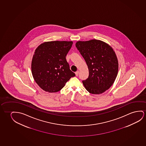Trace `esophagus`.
Returning a JSON list of instances; mask_svg holds the SVG:
<instances>
[{"label":"esophagus","instance_id":"34e87169","mask_svg":"<svg viewBox=\"0 0 146 146\" xmlns=\"http://www.w3.org/2000/svg\"><path fill=\"white\" fill-rule=\"evenodd\" d=\"M79 71L78 70V71H76V72H75V74H76V76H78V74H79Z\"/></svg>","mask_w":146,"mask_h":146}]
</instances>
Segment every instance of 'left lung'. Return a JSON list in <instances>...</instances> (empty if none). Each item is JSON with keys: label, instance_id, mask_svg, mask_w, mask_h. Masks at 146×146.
<instances>
[{"label": "left lung", "instance_id": "left-lung-1", "mask_svg": "<svg viewBox=\"0 0 146 146\" xmlns=\"http://www.w3.org/2000/svg\"><path fill=\"white\" fill-rule=\"evenodd\" d=\"M76 46L84 58L89 72L82 84L88 92L100 95L110 88L117 76L119 63L109 44L98 39L78 41Z\"/></svg>", "mask_w": 146, "mask_h": 146}]
</instances>
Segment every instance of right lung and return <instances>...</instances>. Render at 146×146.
<instances>
[{
    "mask_svg": "<svg viewBox=\"0 0 146 146\" xmlns=\"http://www.w3.org/2000/svg\"><path fill=\"white\" fill-rule=\"evenodd\" d=\"M72 41H46L35 49L31 61V72L38 86L45 92H56L75 76L66 56Z\"/></svg>",
    "mask_w": 146,
    "mask_h": 146,
    "instance_id": "right-lung-1",
    "label": "right lung"
}]
</instances>
